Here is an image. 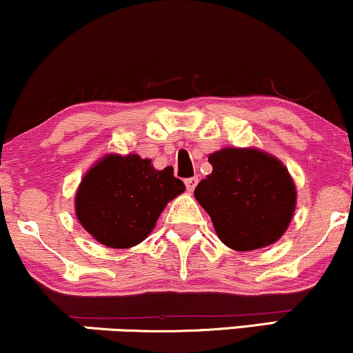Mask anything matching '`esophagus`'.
<instances>
[{"instance_id":"1","label":"esophagus","mask_w":353,"mask_h":353,"mask_svg":"<svg viewBox=\"0 0 353 353\" xmlns=\"http://www.w3.org/2000/svg\"><path fill=\"white\" fill-rule=\"evenodd\" d=\"M184 182H185V188H188L189 192H192V190L196 189V185H197V182H199V179H197V177H188V179H185Z\"/></svg>"}]
</instances>
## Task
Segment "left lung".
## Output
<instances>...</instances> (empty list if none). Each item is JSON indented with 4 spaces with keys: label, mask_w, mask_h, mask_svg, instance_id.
<instances>
[{
    "label": "left lung",
    "mask_w": 353,
    "mask_h": 353,
    "mask_svg": "<svg viewBox=\"0 0 353 353\" xmlns=\"http://www.w3.org/2000/svg\"><path fill=\"white\" fill-rule=\"evenodd\" d=\"M212 174L194 196L230 249L255 250L282 237L295 209V185L281 161L257 149L225 148L209 156Z\"/></svg>",
    "instance_id": "left-lung-1"
}]
</instances>
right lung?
I'll list each match as a JSON object with an SVG mask.
<instances>
[{
	"mask_svg": "<svg viewBox=\"0 0 353 353\" xmlns=\"http://www.w3.org/2000/svg\"><path fill=\"white\" fill-rule=\"evenodd\" d=\"M184 189L172 168L157 171L136 154H109L81 181L76 216L101 244L128 249L151 234L165 204Z\"/></svg>",
	"mask_w": 353,
	"mask_h": 353,
	"instance_id": "right-lung-1",
	"label": "right lung"
}]
</instances>
